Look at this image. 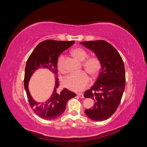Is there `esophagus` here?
<instances>
[{
	"label": "esophagus",
	"mask_w": 147,
	"mask_h": 147,
	"mask_svg": "<svg viewBox=\"0 0 147 147\" xmlns=\"http://www.w3.org/2000/svg\"><path fill=\"white\" fill-rule=\"evenodd\" d=\"M77 95H78V96L80 97V98H83L84 97V95H83V94H82V93H78Z\"/></svg>",
	"instance_id": "1"
}]
</instances>
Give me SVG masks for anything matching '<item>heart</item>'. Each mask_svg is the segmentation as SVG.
I'll return each instance as SVG.
<instances>
[{"label":"heart","instance_id":"1","mask_svg":"<svg viewBox=\"0 0 147 147\" xmlns=\"http://www.w3.org/2000/svg\"><path fill=\"white\" fill-rule=\"evenodd\" d=\"M72 54L78 61L83 62L85 60L88 55L82 48H75L72 51ZM83 67L92 76H96L100 72L101 63L97 57L92 56L88 58L83 63ZM57 68L61 72H64V56H61L57 61ZM90 77L86 72L71 74L65 77L63 81V85L70 90L75 91H82L90 82Z\"/></svg>","mask_w":147,"mask_h":147}]
</instances>
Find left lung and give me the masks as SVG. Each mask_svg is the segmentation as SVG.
I'll return each instance as SVG.
<instances>
[{
  "label": "left lung",
  "mask_w": 147,
  "mask_h": 147,
  "mask_svg": "<svg viewBox=\"0 0 147 147\" xmlns=\"http://www.w3.org/2000/svg\"><path fill=\"white\" fill-rule=\"evenodd\" d=\"M80 43L94 52L101 63L96 83L84 93V97L94 100V105L84 113L94 121H104L115 112L121 102L126 83L124 63L116 49L103 40Z\"/></svg>",
  "instance_id": "1"
}]
</instances>
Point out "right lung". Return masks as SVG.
<instances>
[{
    "label": "right lung",
    "mask_w": 147,
    "mask_h": 147,
    "mask_svg": "<svg viewBox=\"0 0 147 147\" xmlns=\"http://www.w3.org/2000/svg\"><path fill=\"white\" fill-rule=\"evenodd\" d=\"M74 41L53 40L42 42L35 47L26 63L24 83L28 99L34 112L43 119L51 120L59 117L65 110L67 102L76 96L75 93L67 88L63 89L60 92H57L59 86V79L57 77V59L63 51L74 45ZM40 68H48L54 73L56 82L54 91L51 97L46 102L39 103L32 99L28 89V83L34 71Z\"/></svg>",
    "instance_id": "1"
}]
</instances>
